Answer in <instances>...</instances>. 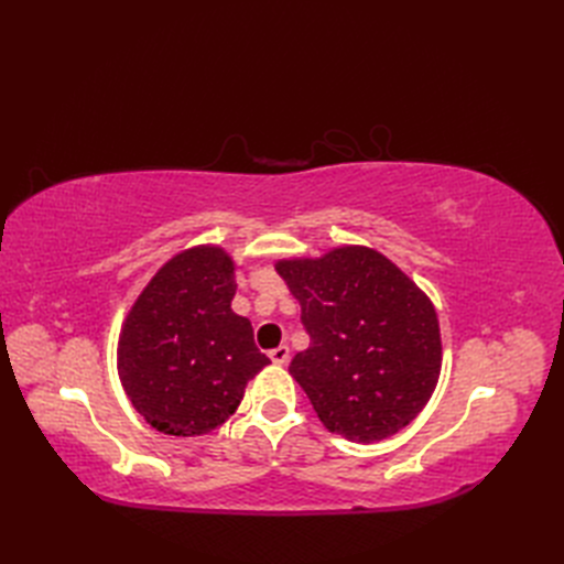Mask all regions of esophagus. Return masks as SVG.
Here are the masks:
<instances>
[{
	"mask_svg": "<svg viewBox=\"0 0 564 564\" xmlns=\"http://www.w3.org/2000/svg\"><path fill=\"white\" fill-rule=\"evenodd\" d=\"M270 360L275 362V365H286L289 362V348L280 346L275 350H270Z\"/></svg>",
	"mask_w": 564,
	"mask_h": 564,
	"instance_id": "34e87169",
	"label": "esophagus"
}]
</instances>
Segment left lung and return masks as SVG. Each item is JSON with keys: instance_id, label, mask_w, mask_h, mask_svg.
Segmentation results:
<instances>
[{"instance_id": "left-lung-1", "label": "left lung", "mask_w": 564, "mask_h": 564, "mask_svg": "<svg viewBox=\"0 0 564 564\" xmlns=\"http://www.w3.org/2000/svg\"><path fill=\"white\" fill-rule=\"evenodd\" d=\"M311 336L289 371L319 421L352 442L400 433L431 400L442 365L433 303L386 256L334 249L280 261Z\"/></svg>"}]
</instances>
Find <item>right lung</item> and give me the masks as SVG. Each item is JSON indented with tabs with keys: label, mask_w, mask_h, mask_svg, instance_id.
Listing matches in <instances>:
<instances>
[{
	"label": "right lung",
	"mask_w": 564,
	"mask_h": 564,
	"mask_svg": "<svg viewBox=\"0 0 564 564\" xmlns=\"http://www.w3.org/2000/svg\"><path fill=\"white\" fill-rule=\"evenodd\" d=\"M218 247L174 256L124 322L117 367L131 404L164 435H204L245 398L270 360L247 317L235 315V272Z\"/></svg>",
	"instance_id": "right-lung-1"
}]
</instances>
